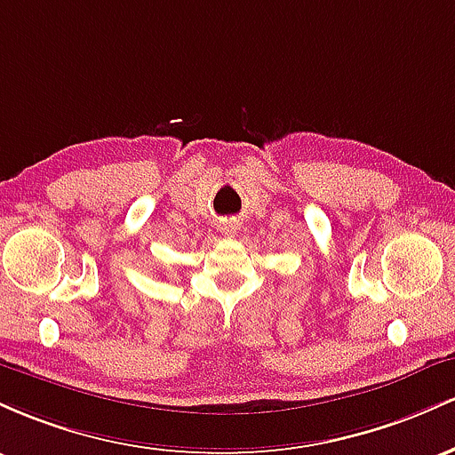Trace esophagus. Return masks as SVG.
Instances as JSON below:
<instances>
[{
	"mask_svg": "<svg viewBox=\"0 0 455 455\" xmlns=\"http://www.w3.org/2000/svg\"><path fill=\"white\" fill-rule=\"evenodd\" d=\"M221 232L226 234V236H234V234L238 232V223L236 221H226L221 226Z\"/></svg>",
	"mask_w": 455,
	"mask_h": 455,
	"instance_id": "1",
	"label": "esophagus"
}]
</instances>
